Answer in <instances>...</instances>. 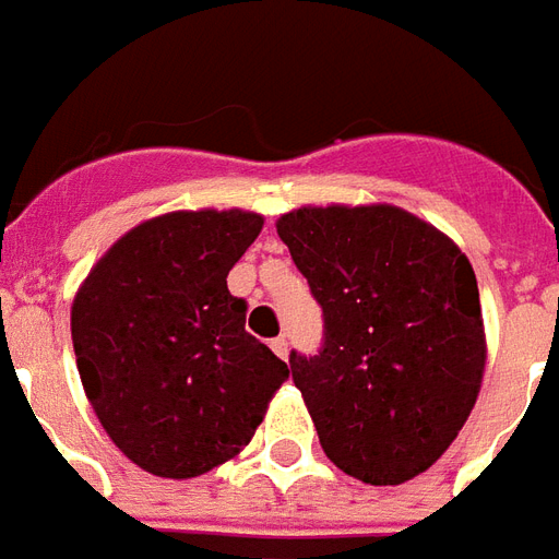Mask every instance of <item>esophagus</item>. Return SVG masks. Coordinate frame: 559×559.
<instances>
[{"mask_svg": "<svg viewBox=\"0 0 559 559\" xmlns=\"http://www.w3.org/2000/svg\"><path fill=\"white\" fill-rule=\"evenodd\" d=\"M271 349L276 352V355H280L283 361H286V358H288V340H286V336H276V340H271Z\"/></svg>", "mask_w": 559, "mask_h": 559, "instance_id": "1", "label": "esophagus"}]
</instances>
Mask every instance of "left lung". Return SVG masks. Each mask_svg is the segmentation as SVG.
<instances>
[{
    "instance_id": "8db88e82",
    "label": "left lung",
    "mask_w": 559,
    "mask_h": 559,
    "mask_svg": "<svg viewBox=\"0 0 559 559\" xmlns=\"http://www.w3.org/2000/svg\"><path fill=\"white\" fill-rule=\"evenodd\" d=\"M276 235L322 307V346L288 364L324 454L367 485L425 473L469 418L485 373L473 264L391 204L292 210Z\"/></svg>"
}]
</instances>
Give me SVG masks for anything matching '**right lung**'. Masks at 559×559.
<instances>
[{
    "instance_id": "right-lung-1",
    "label": "right lung",
    "mask_w": 559,
    "mask_h": 559,
    "mask_svg": "<svg viewBox=\"0 0 559 559\" xmlns=\"http://www.w3.org/2000/svg\"><path fill=\"white\" fill-rule=\"evenodd\" d=\"M261 223L247 210L156 216L120 237L74 298L83 391L114 445L153 476L195 478L235 457L288 379L228 292Z\"/></svg>"
}]
</instances>
